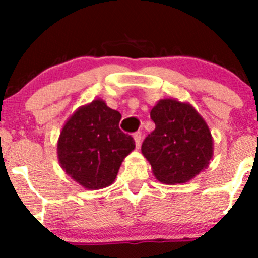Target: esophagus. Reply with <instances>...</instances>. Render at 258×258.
I'll return each mask as SVG.
<instances>
[{"instance_id": "34e87169", "label": "esophagus", "mask_w": 258, "mask_h": 258, "mask_svg": "<svg viewBox=\"0 0 258 258\" xmlns=\"http://www.w3.org/2000/svg\"><path fill=\"white\" fill-rule=\"evenodd\" d=\"M134 140H135V144H136V147L139 148L140 145H141V140H142L141 132H136V134H134Z\"/></svg>"}]
</instances>
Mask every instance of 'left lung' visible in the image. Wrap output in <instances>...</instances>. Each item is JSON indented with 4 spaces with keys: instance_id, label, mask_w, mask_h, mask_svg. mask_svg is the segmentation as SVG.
<instances>
[{
    "instance_id": "left-lung-1",
    "label": "left lung",
    "mask_w": 258,
    "mask_h": 258,
    "mask_svg": "<svg viewBox=\"0 0 258 258\" xmlns=\"http://www.w3.org/2000/svg\"><path fill=\"white\" fill-rule=\"evenodd\" d=\"M156 128L142 144L155 177L166 184L184 183L209 166L213 140L205 119L189 103L160 100L151 110Z\"/></svg>"
}]
</instances>
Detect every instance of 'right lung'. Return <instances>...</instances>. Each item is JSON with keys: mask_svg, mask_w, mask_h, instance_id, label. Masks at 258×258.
<instances>
[{"mask_svg": "<svg viewBox=\"0 0 258 258\" xmlns=\"http://www.w3.org/2000/svg\"><path fill=\"white\" fill-rule=\"evenodd\" d=\"M121 113L93 100L82 106L64 123L57 155L64 172L87 189L110 186L122 161L135 148L130 135L119 130Z\"/></svg>", "mask_w": 258, "mask_h": 258, "instance_id": "right-lung-1", "label": "right lung"}]
</instances>
